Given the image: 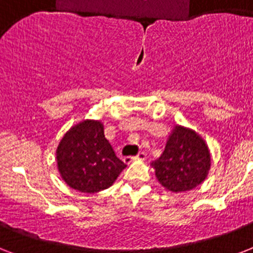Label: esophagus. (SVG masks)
Listing matches in <instances>:
<instances>
[{"label":"esophagus","mask_w":253,"mask_h":253,"mask_svg":"<svg viewBox=\"0 0 253 253\" xmlns=\"http://www.w3.org/2000/svg\"><path fill=\"white\" fill-rule=\"evenodd\" d=\"M146 156L147 155L144 154V152H140V154H138L136 156H127V158H125V162H126L127 164H130V163L134 162V160H144Z\"/></svg>","instance_id":"1"}]
</instances>
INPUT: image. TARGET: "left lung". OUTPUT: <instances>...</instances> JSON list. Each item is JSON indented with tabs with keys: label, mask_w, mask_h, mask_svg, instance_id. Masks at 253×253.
<instances>
[{
	"label": "left lung",
	"mask_w": 253,
	"mask_h": 253,
	"mask_svg": "<svg viewBox=\"0 0 253 253\" xmlns=\"http://www.w3.org/2000/svg\"><path fill=\"white\" fill-rule=\"evenodd\" d=\"M211 164L206 143L196 131L176 126L162 156L152 162L155 174L166 189L188 192L206 178Z\"/></svg>",
	"instance_id": "obj_1"
}]
</instances>
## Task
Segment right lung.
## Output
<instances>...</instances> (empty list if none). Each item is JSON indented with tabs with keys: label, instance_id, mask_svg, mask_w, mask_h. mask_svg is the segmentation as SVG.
I'll use <instances>...</instances> for the list:
<instances>
[{
	"label": "right lung",
	"instance_id": "right-lung-1",
	"mask_svg": "<svg viewBox=\"0 0 253 253\" xmlns=\"http://www.w3.org/2000/svg\"><path fill=\"white\" fill-rule=\"evenodd\" d=\"M56 159L63 180L81 193L107 189L127 167L117 158L99 121L73 126L59 143Z\"/></svg>",
	"mask_w": 253,
	"mask_h": 253
}]
</instances>
